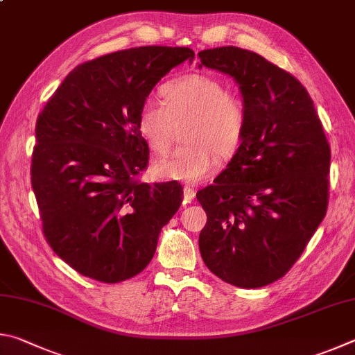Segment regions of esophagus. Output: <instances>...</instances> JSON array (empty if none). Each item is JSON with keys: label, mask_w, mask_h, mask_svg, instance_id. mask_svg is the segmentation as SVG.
<instances>
[{"label": "esophagus", "mask_w": 355, "mask_h": 355, "mask_svg": "<svg viewBox=\"0 0 355 355\" xmlns=\"http://www.w3.org/2000/svg\"><path fill=\"white\" fill-rule=\"evenodd\" d=\"M195 196H196V191L193 189L184 187V201L185 202H191L195 200Z\"/></svg>", "instance_id": "obj_1"}]
</instances>
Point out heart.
Segmentation results:
<instances>
[{"mask_svg":"<svg viewBox=\"0 0 355 355\" xmlns=\"http://www.w3.org/2000/svg\"><path fill=\"white\" fill-rule=\"evenodd\" d=\"M164 104L146 99L139 112V130L155 154H165L176 128L187 123V143L153 165L154 176L195 184L209 176L218 159L239 151L248 128L243 98L229 93L225 83L207 74H187L162 87Z\"/></svg>","mask_w":355,"mask_h":355,"instance_id":"b5f03b06","label":"heart"}]
</instances>
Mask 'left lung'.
<instances>
[{
  "instance_id": "left-lung-1",
  "label": "left lung",
  "mask_w": 355,
  "mask_h": 355,
  "mask_svg": "<svg viewBox=\"0 0 355 355\" xmlns=\"http://www.w3.org/2000/svg\"><path fill=\"white\" fill-rule=\"evenodd\" d=\"M200 68L231 76L248 107L239 151L196 198L207 214L200 251L240 288L281 279L327 210L331 148L312 98L290 73L237 46L198 53Z\"/></svg>"
}]
</instances>
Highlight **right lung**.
<instances>
[{
  "label": "right lung",
  "instance_id": "right-lung-1",
  "mask_svg": "<svg viewBox=\"0 0 355 355\" xmlns=\"http://www.w3.org/2000/svg\"><path fill=\"white\" fill-rule=\"evenodd\" d=\"M190 48L140 46L101 55L67 74L35 123L31 184L53 251L105 284L146 268L159 234L182 202L178 182L140 184L149 148L139 112Z\"/></svg>",
  "mask_w": 355,
  "mask_h": 355
}]
</instances>
